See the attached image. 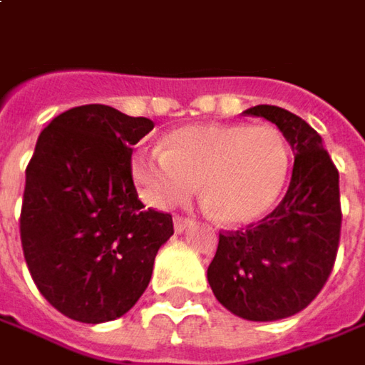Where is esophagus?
Here are the masks:
<instances>
[{
	"mask_svg": "<svg viewBox=\"0 0 365 365\" xmlns=\"http://www.w3.org/2000/svg\"><path fill=\"white\" fill-rule=\"evenodd\" d=\"M193 225L192 220H187V217H180V215H175L173 217V230H175V234H183L185 230H190Z\"/></svg>",
	"mask_w": 365,
	"mask_h": 365,
	"instance_id": "1",
	"label": "esophagus"
}]
</instances>
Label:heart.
I'll list each match as a JSON object with an SVG mask.
<instances>
[{
	"label": "heart",
	"mask_w": 365,
	"mask_h": 365,
	"mask_svg": "<svg viewBox=\"0 0 365 365\" xmlns=\"http://www.w3.org/2000/svg\"><path fill=\"white\" fill-rule=\"evenodd\" d=\"M289 172V150L274 125L192 123L170 131L163 150L140 151L131 175L143 202L170 210L202 200L215 222L247 225L276 205Z\"/></svg>",
	"instance_id": "b5f03b06"
}]
</instances>
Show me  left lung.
<instances>
[{
	"label": "left lung",
	"mask_w": 365,
	"mask_h": 365,
	"mask_svg": "<svg viewBox=\"0 0 365 365\" xmlns=\"http://www.w3.org/2000/svg\"><path fill=\"white\" fill-rule=\"evenodd\" d=\"M247 115L276 123L294 151L284 200L245 232L220 234L207 267L217 302L237 318L276 322L318 296L336 262L341 227L339 175L318 131L277 106H255Z\"/></svg>",
	"instance_id": "8db88e82"
}]
</instances>
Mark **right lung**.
<instances>
[{
  "label": "right lung",
  "mask_w": 365,
  "mask_h": 365,
  "mask_svg": "<svg viewBox=\"0 0 365 365\" xmlns=\"http://www.w3.org/2000/svg\"><path fill=\"white\" fill-rule=\"evenodd\" d=\"M153 125L89 103L59 113L37 138L21 245L37 289L69 319L103 324L128 314L173 235L172 215L148 210L131 180V145Z\"/></svg>",
  "instance_id": "right-lung-1"
}]
</instances>
